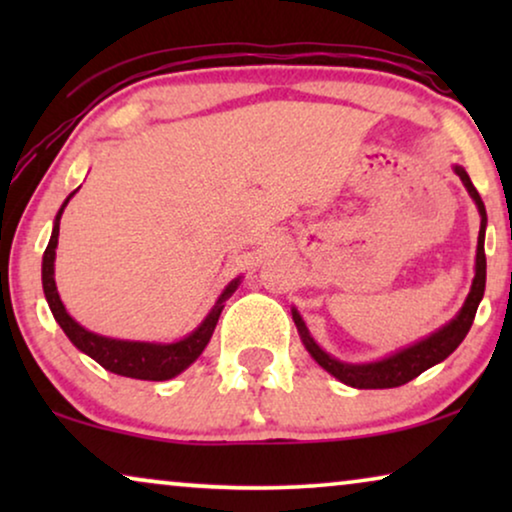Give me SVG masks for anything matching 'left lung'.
<instances>
[{
	"label": "left lung",
	"instance_id": "8db88e82",
	"mask_svg": "<svg viewBox=\"0 0 512 512\" xmlns=\"http://www.w3.org/2000/svg\"><path fill=\"white\" fill-rule=\"evenodd\" d=\"M454 174L461 179V184L466 186L468 195H471L475 207H478L480 214V235H478V251H475V277L471 284V291L461 305V310L454 314V317L447 321L445 326H440L438 331H433L426 338L417 340L415 345H408L398 352L384 356V359L377 361H368V363H347L340 361L324 352L317 345V340L312 338L310 328L300 317V312L293 307V324L298 328L300 340L314 361L319 363L326 373H331L335 380H340L342 384L354 389H391V387H401V384H408L410 380H415L417 375H422L424 370H429L436 363L445 361L454 349L461 345V340L466 338V333L471 331L475 312H478V305L482 296H485V282H487V258H485V230H487V212H485V202H482L480 193L475 191L471 177H468L466 170L461 165L452 167Z\"/></svg>",
	"mask_w": 512,
	"mask_h": 512
}]
</instances>
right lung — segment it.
<instances>
[{
  "label": "right lung",
  "mask_w": 512,
  "mask_h": 512,
  "mask_svg": "<svg viewBox=\"0 0 512 512\" xmlns=\"http://www.w3.org/2000/svg\"><path fill=\"white\" fill-rule=\"evenodd\" d=\"M74 193L67 195V200L62 202L58 214H55L51 240H48L44 261H41V284H44L46 303L51 307L55 321H58L60 328L65 331L67 338L72 340V345L76 349H81L83 354H88L90 359H95L104 370H109V373L132 377V380H151V382L172 380V377L184 373V370L191 366L202 352H205L209 340H212L216 321L221 317L223 303H226V300L237 291L242 277H235L233 282L221 291L219 300H216L207 317L200 321V326L188 335H184L181 340H174V342L118 340V338H107V335L88 331V328H83L79 321L72 319V314L65 310V305H62L60 300L58 286H55V249H58L60 216L65 212L67 202L74 198Z\"/></svg>",
  "instance_id": "1"
}]
</instances>
